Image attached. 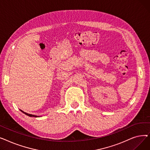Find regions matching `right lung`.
Instances as JSON below:
<instances>
[{
	"mask_svg": "<svg viewBox=\"0 0 150 150\" xmlns=\"http://www.w3.org/2000/svg\"><path fill=\"white\" fill-rule=\"evenodd\" d=\"M23 113H24L25 114H26V115H28V116H30V117H36L37 116L36 115H32V114H28V113H26V112H23V111H21Z\"/></svg>",
	"mask_w": 150,
	"mask_h": 150,
	"instance_id": "add662e5",
	"label": "right lung"
}]
</instances>
